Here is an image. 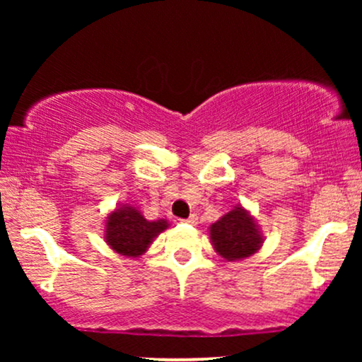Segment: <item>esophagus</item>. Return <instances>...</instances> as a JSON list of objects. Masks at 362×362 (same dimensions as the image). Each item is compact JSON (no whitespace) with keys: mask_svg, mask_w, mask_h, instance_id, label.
Segmentation results:
<instances>
[{"mask_svg":"<svg viewBox=\"0 0 362 362\" xmlns=\"http://www.w3.org/2000/svg\"><path fill=\"white\" fill-rule=\"evenodd\" d=\"M197 214H190L189 216V218H187V219H184V221L185 223H189V224H197Z\"/></svg>","mask_w":362,"mask_h":362,"instance_id":"obj_1","label":"esophagus"}]
</instances>
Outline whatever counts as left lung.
Wrapping results in <instances>:
<instances>
[{
	"instance_id": "left-lung-1",
	"label": "left lung",
	"mask_w": 362,
	"mask_h": 362,
	"mask_svg": "<svg viewBox=\"0 0 362 362\" xmlns=\"http://www.w3.org/2000/svg\"><path fill=\"white\" fill-rule=\"evenodd\" d=\"M209 236L218 255L228 262L252 257L264 243L260 226L243 206H235L211 224Z\"/></svg>"
}]
</instances>
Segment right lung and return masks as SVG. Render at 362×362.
<instances>
[{"mask_svg":"<svg viewBox=\"0 0 362 362\" xmlns=\"http://www.w3.org/2000/svg\"><path fill=\"white\" fill-rule=\"evenodd\" d=\"M168 226L167 219L148 221L141 214V211H138V207L120 204L105 218L103 238L115 253L136 259V257L144 255L153 240Z\"/></svg>","mask_w":362,"mask_h":362,"instance_id":"right-lung-1","label":"right lung"}]
</instances>
